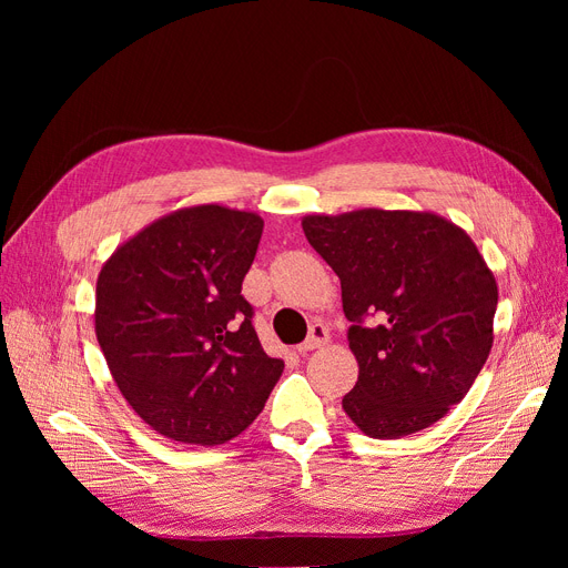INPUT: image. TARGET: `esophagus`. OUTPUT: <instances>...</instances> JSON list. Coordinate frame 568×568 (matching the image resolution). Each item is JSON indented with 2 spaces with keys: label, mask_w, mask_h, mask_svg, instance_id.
I'll list each match as a JSON object with an SVG mask.
<instances>
[{
  "label": "esophagus",
  "mask_w": 568,
  "mask_h": 568,
  "mask_svg": "<svg viewBox=\"0 0 568 568\" xmlns=\"http://www.w3.org/2000/svg\"><path fill=\"white\" fill-rule=\"evenodd\" d=\"M329 343V332H326V326L322 324H313L311 326V334H307V338L298 346V353H307V351H315V348H322Z\"/></svg>",
  "instance_id": "1"
}]
</instances>
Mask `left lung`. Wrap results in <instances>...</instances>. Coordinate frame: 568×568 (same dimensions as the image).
I'll use <instances>...</instances> for the list:
<instances>
[{"label": "left lung", "mask_w": 568, "mask_h": 568, "mask_svg": "<svg viewBox=\"0 0 568 568\" xmlns=\"http://www.w3.org/2000/svg\"><path fill=\"white\" fill-rule=\"evenodd\" d=\"M341 280L357 382L343 409L369 438L436 424L469 393L493 348L497 282L471 236L428 211L305 215ZM374 314L377 324L364 326Z\"/></svg>", "instance_id": "1"}]
</instances>
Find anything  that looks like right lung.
<instances>
[{
  "instance_id": "obj_1",
  "label": "right lung",
  "mask_w": 568,
  "mask_h": 568,
  "mask_svg": "<svg viewBox=\"0 0 568 568\" xmlns=\"http://www.w3.org/2000/svg\"><path fill=\"white\" fill-rule=\"evenodd\" d=\"M261 234L257 213L189 205L130 236L99 272L94 332L113 382L170 440H232L284 372L242 296Z\"/></svg>"
}]
</instances>
